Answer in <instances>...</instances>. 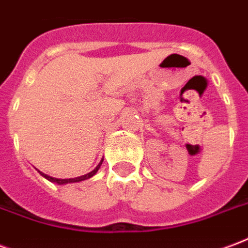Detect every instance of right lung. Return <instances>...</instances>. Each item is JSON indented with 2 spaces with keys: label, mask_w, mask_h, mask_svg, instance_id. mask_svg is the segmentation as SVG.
I'll use <instances>...</instances> for the list:
<instances>
[{
  "label": "right lung",
  "mask_w": 248,
  "mask_h": 248,
  "mask_svg": "<svg viewBox=\"0 0 248 248\" xmlns=\"http://www.w3.org/2000/svg\"><path fill=\"white\" fill-rule=\"evenodd\" d=\"M101 165H102V161H101V163L98 165L93 171L87 172V174H85V175H81V177H77V178H70V179H58V178H53L50 177V175H46V174H44V172H41L40 174L42 175L44 178H46L47 181H50V182L53 183H57V185H66V183H76V182H82V181H86V179H89V178H92L95 172L99 170V167H101Z\"/></svg>",
  "instance_id": "1"
}]
</instances>
